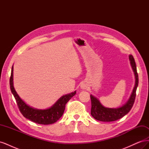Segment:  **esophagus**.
<instances>
[{"mask_svg":"<svg viewBox=\"0 0 149 149\" xmlns=\"http://www.w3.org/2000/svg\"><path fill=\"white\" fill-rule=\"evenodd\" d=\"M87 88H88L87 86L86 85V84H84V83H83L81 85V88L83 89H86Z\"/></svg>","mask_w":149,"mask_h":149,"instance_id":"1","label":"esophagus"}]
</instances>
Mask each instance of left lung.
Wrapping results in <instances>:
<instances>
[{"label":"left lung","mask_w":149,"mask_h":149,"mask_svg":"<svg viewBox=\"0 0 149 149\" xmlns=\"http://www.w3.org/2000/svg\"><path fill=\"white\" fill-rule=\"evenodd\" d=\"M129 58L136 78V83L130 97L127 102L123 106L118 108H108L103 106L98 99L91 94L90 95L91 100V114L95 119L102 122L117 120L127 114L132 109L136 96V90L139 84V76L137 72L136 62L133 56L130 55Z\"/></svg>","instance_id":"obj_1"}]
</instances>
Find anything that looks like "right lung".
<instances>
[{
	"instance_id": "right-lung-1",
	"label": "right lung",
	"mask_w": 149,
	"mask_h": 149,
	"mask_svg": "<svg viewBox=\"0 0 149 149\" xmlns=\"http://www.w3.org/2000/svg\"><path fill=\"white\" fill-rule=\"evenodd\" d=\"M13 67L12 66L10 78V88L22 114L25 118L39 124H52L59 120L62 115L63 114L66 104L68 102L72 97L75 95L76 91H75L73 93L61 96L51 107L48 108V109L43 110L35 109V108L26 104L18 95L15 90L13 84Z\"/></svg>"
}]
</instances>
